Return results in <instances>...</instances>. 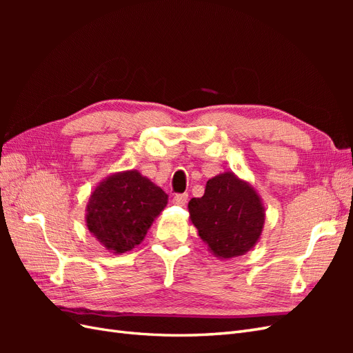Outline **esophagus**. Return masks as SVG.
Masks as SVG:
<instances>
[{
    "label": "esophagus",
    "instance_id": "obj_1",
    "mask_svg": "<svg viewBox=\"0 0 353 353\" xmlns=\"http://www.w3.org/2000/svg\"><path fill=\"white\" fill-rule=\"evenodd\" d=\"M187 200H188V194L184 193V194H176L172 201L175 203V205H178V206H185Z\"/></svg>",
    "mask_w": 353,
    "mask_h": 353
}]
</instances>
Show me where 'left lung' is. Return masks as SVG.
Masks as SVG:
<instances>
[{
  "label": "left lung",
  "instance_id": "left-lung-1",
  "mask_svg": "<svg viewBox=\"0 0 353 353\" xmlns=\"http://www.w3.org/2000/svg\"><path fill=\"white\" fill-rule=\"evenodd\" d=\"M190 221L218 259L248 253L261 240L265 208L254 187L232 172L208 181L205 194L188 203Z\"/></svg>",
  "mask_w": 353,
  "mask_h": 353
}]
</instances>
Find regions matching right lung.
<instances>
[{
	"instance_id": "add662e5",
	"label": "right lung",
	"mask_w": 353,
	"mask_h": 353,
	"mask_svg": "<svg viewBox=\"0 0 353 353\" xmlns=\"http://www.w3.org/2000/svg\"><path fill=\"white\" fill-rule=\"evenodd\" d=\"M168 205V194L138 170L104 178L90 194L85 223L97 241L114 254L132 250Z\"/></svg>"
}]
</instances>
